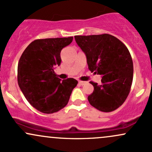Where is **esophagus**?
Here are the masks:
<instances>
[{
  "label": "esophagus",
  "instance_id": "obj_1",
  "mask_svg": "<svg viewBox=\"0 0 152 152\" xmlns=\"http://www.w3.org/2000/svg\"><path fill=\"white\" fill-rule=\"evenodd\" d=\"M78 83H79V84L81 85V86H83V85L84 84V83H85V82H84V81H78Z\"/></svg>",
  "mask_w": 152,
  "mask_h": 152
}]
</instances>
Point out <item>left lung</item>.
Instances as JSON below:
<instances>
[{
	"label": "left lung",
	"instance_id": "obj_1",
	"mask_svg": "<svg viewBox=\"0 0 152 152\" xmlns=\"http://www.w3.org/2000/svg\"><path fill=\"white\" fill-rule=\"evenodd\" d=\"M86 56L88 69L102 75V84L90 81L94 91L90 104L104 112L113 111L125 102L133 80V61L126 46L109 34L75 36Z\"/></svg>",
	"mask_w": 152,
	"mask_h": 152
}]
</instances>
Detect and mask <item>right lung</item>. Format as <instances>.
<instances>
[{
	"label": "right lung",
	"instance_id": "add662e5",
	"mask_svg": "<svg viewBox=\"0 0 152 152\" xmlns=\"http://www.w3.org/2000/svg\"><path fill=\"white\" fill-rule=\"evenodd\" d=\"M73 37L37 39L31 42L19 59L18 83L27 101L44 114H53L67 105L78 81L57 77L54 69L61 62V51Z\"/></svg>",
	"mask_w": 152,
	"mask_h": 152
}]
</instances>
